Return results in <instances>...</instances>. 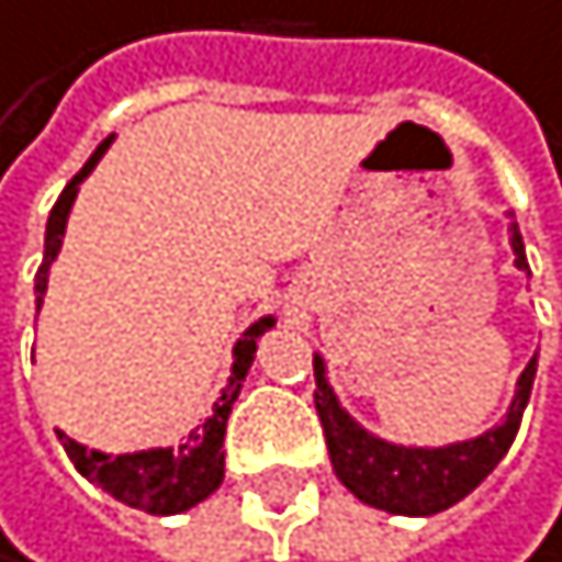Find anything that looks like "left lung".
I'll use <instances>...</instances> for the list:
<instances>
[{"mask_svg": "<svg viewBox=\"0 0 562 562\" xmlns=\"http://www.w3.org/2000/svg\"><path fill=\"white\" fill-rule=\"evenodd\" d=\"M510 247L514 265L520 272H528L525 240H520L517 223H510ZM531 276V272H528ZM538 358L528 361L520 371L514 404L506 411L499 425H492L477 439L450 442V446H396L379 436H371L350 414L339 407L329 379H325V361L315 353V407L325 428V446H329V460L336 477L344 482L361 503L375 506L385 514H404V517H431L453 506L474 492L492 474L510 450V442L525 418L531 382H535Z\"/></svg>", "mask_w": 562, "mask_h": 562, "instance_id": "left-lung-1", "label": "left lung"}]
</instances>
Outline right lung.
Returning <instances> with one entry per match:
<instances>
[{"label": "right lung", "mask_w": 562, "mask_h": 562, "mask_svg": "<svg viewBox=\"0 0 562 562\" xmlns=\"http://www.w3.org/2000/svg\"><path fill=\"white\" fill-rule=\"evenodd\" d=\"M109 144H112V137H105L102 144H98L94 155L85 162V169H80L77 177L63 187L56 209H52V215H48L45 258H42V269H37V276H34V304L37 307H42V301H45L48 269H52V261H56L59 247H63L66 218H70V209L77 201L80 183H85V177L98 166V158L105 155ZM272 325H276V318L265 315L237 339V347H233V375L226 382L223 396L215 400L212 418L201 425V431H191L180 450H140V453L112 457V453H102V450H88V446H80L77 439L66 436V431H59V442H63L66 457H70L74 468L85 477H91L98 488H105L109 496H116L126 506H137V510L183 514V510H191V506H198L201 499H209L212 492L223 485L226 418H229V411H233V404H237V396H240V382L247 375V368H251V361H255L258 336L265 329H272Z\"/></svg>", "instance_id": "obj_1"}]
</instances>
